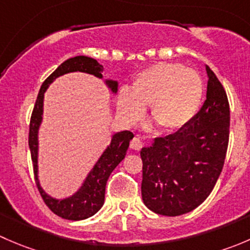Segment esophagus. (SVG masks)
<instances>
[{
  "instance_id": "esophagus-1",
  "label": "esophagus",
  "mask_w": 250,
  "mask_h": 250,
  "mask_svg": "<svg viewBox=\"0 0 250 250\" xmlns=\"http://www.w3.org/2000/svg\"><path fill=\"white\" fill-rule=\"evenodd\" d=\"M141 146H143V141L140 140L139 137H134L133 138V140L130 141V148H132V150L139 151Z\"/></svg>"
}]
</instances>
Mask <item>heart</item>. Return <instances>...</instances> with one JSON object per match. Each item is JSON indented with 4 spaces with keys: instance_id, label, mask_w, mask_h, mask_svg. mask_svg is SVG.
Segmentation results:
<instances>
[{
    "instance_id": "heart-1",
    "label": "heart",
    "mask_w": 250,
    "mask_h": 250,
    "mask_svg": "<svg viewBox=\"0 0 250 250\" xmlns=\"http://www.w3.org/2000/svg\"><path fill=\"white\" fill-rule=\"evenodd\" d=\"M204 82L201 75L181 64L157 62L141 71L132 89L121 88L117 110L127 123H135L150 106V116L161 132L172 133L188 125L201 109Z\"/></svg>"
}]
</instances>
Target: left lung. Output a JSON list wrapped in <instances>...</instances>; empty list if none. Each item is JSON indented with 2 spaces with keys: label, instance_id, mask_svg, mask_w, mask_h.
I'll return each instance as SVG.
<instances>
[{
  "label": "left lung",
  "instance_id": "1",
  "mask_svg": "<svg viewBox=\"0 0 250 250\" xmlns=\"http://www.w3.org/2000/svg\"><path fill=\"white\" fill-rule=\"evenodd\" d=\"M207 99L192 121L156 138L140 151L141 196L153 213L183 215L197 208L215 186L229 145L230 106L225 89L206 65Z\"/></svg>",
  "mask_w": 250,
  "mask_h": 250
}]
</instances>
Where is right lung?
<instances>
[{
  "instance_id": "obj_1",
  "label": "right lung",
  "mask_w": 250,
  "mask_h": 250,
  "mask_svg": "<svg viewBox=\"0 0 250 250\" xmlns=\"http://www.w3.org/2000/svg\"><path fill=\"white\" fill-rule=\"evenodd\" d=\"M104 71V66L100 65L95 59L84 55L70 58L65 60L62 64L57 67L54 72L47 78L40 89L36 104L32 111L31 121H30V133H29V147L31 151V160L34 163L35 178H36L37 188L43 198L44 203L48 208L59 215L60 218L67 220H83L90 218L95 213L99 211L105 201V188H106L107 179L110 174L113 172L116 167L121 163V161L127 155L130 140L134 138L133 133L129 130L117 132L112 135L109 145L100 155L92 169L83 179L82 184L77 191L72 195L64 198H55L50 196L43 190L40 183L39 176V153H40V128L43 122V102L44 93L50 84L62 75L71 74V72H84V74L93 75L94 77L103 78L102 72ZM105 85L109 88L111 94H116L118 92V81L106 78L104 81Z\"/></svg>"
}]
</instances>
